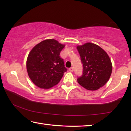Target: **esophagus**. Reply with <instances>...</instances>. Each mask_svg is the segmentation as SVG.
<instances>
[{"mask_svg": "<svg viewBox=\"0 0 131 131\" xmlns=\"http://www.w3.org/2000/svg\"><path fill=\"white\" fill-rule=\"evenodd\" d=\"M69 70L70 72H73V70H74V69H73V68L72 67V68H69Z\"/></svg>", "mask_w": 131, "mask_h": 131, "instance_id": "1", "label": "esophagus"}]
</instances>
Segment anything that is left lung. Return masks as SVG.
<instances>
[{"instance_id": "obj_1", "label": "left lung", "mask_w": 131, "mask_h": 131, "mask_svg": "<svg viewBox=\"0 0 131 131\" xmlns=\"http://www.w3.org/2000/svg\"><path fill=\"white\" fill-rule=\"evenodd\" d=\"M83 64V74L77 78L80 85L88 90L103 87L110 79L112 64L107 53L99 46L87 43L77 46Z\"/></svg>"}]
</instances>
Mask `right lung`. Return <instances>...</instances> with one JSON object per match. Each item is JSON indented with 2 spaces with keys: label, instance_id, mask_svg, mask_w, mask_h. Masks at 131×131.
Instances as JSON below:
<instances>
[{
  "label": "right lung",
  "instance_id": "obj_1",
  "mask_svg": "<svg viewBox=\"0 0 131 131\" xmlns=\"http://www.w3.org/2000/svg\"><path fill=\"white\" fill-rule=\"evenodd\" d=\"M64 44L54 39H47L30 51L26 61V69L31 80L37 87L48 89L56 85L67 71L59 56Z\"/></svg>",
  "mask_w": 131,
  "mask_h": 131
}]
</instances>
